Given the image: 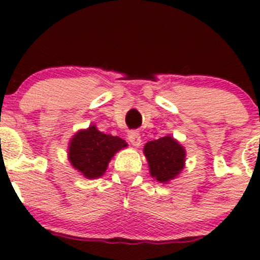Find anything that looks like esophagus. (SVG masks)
<instances>
[{"instance_id":"34e87169","label":"esophagus","mask_w":260,"mask_h":260,"mask_svg":"<svg viewBox=\"0 0 260 260\" xmlns=\"http://www.w3.org/2000/svg\"><path fill=\"white\" fill-rule=\"evenodd\" d=\"M128 141L135 147L141 146V136L137 131H129L128 132Z\"/></svg>"}]
</instances>
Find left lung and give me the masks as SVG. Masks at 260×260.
Listing matches in <instances>:
<instances>
[{"label": "left lung", "mask_w": 260, "mask_h": 260, "mask_svg": "<svg viewBox=\"0 0 260 260\" xmlns=\"http://www.w3.org/2000/svg\"><path fill=\"white\" fill-rule=\"evenodd\" d=\"M151 176L159 182H167L180 174L185 162V149L171 137L149 141L145 146Z\"/></svg>", "instance_id": "left-lung-1"}]
</instances>
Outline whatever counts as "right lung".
<instances>
[{"mask_svg": "<svg viewBox=\"0 0 260 260\" xmlns=\"http://www.w3.org/2000/svg\"><path fill=\"white\" fill-rule=\"evenodd\" d=\"M127 146L125 141L99 132L94 125L80 131L69 146V159L86 179H96L106 172L117 151Z\"/></svg>", "mask_w": 260, "mask_h": 260, "instance_id": "1", "label": "right lung"}]
</instances>
